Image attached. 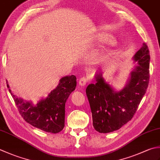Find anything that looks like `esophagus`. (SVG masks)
I'll use <instances>...</instances> for the list:
<instances>
[{
	"mask_svg": "<svg viewBox=\"0 0 160 160\" xmlns=\"http://www.w3.org/2000/svg\"><path fill=\"white\" fill-rule=\"evenodd\" d=\"M87 83V78L86 77H82L79 80V84L81 86H84Z\"/></svg>",
	"mask_w": 160,
	"mask_h": 160,
	"instance_id": "obj_1",
	"label": "esophagus"
}]
</instances>
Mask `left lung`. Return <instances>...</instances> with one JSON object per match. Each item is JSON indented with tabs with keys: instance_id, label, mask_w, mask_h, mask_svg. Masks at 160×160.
Instances as JSON below:
<instances>
[{
	"instance_id": "8db88e82",
	"label": "left lung",
	"mask_w": 160,
	"mask_h": 160,
	"mask_svg": "<svg viewBox=\"0 0 160 160\" xmlns=\"http://www.w3.org/2000/svg\"><path fill=\"white\" fill-rule=\"evenodd\" d=\"M133 58L139 65L131 73L127 86L121 92H114L105 82L101 73L96 76V82L87 87L93 126L99 132H113L130 121L146 93L149 83L151 59L146 43H143Z\"/></svg>"
}]
</instances>
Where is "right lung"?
Here are the masks:
<instances>
[{"label":"right lung","mask_w":160,"mask_h":160,"mask_svg":"<svg viewBox=\"0 0 160 160\" xmlns=\"http://www.w3.org/2000/svg\"><path fill=\"white\" fill-rule=\"evenodd\" d=\"M76 77L62 78L59 85L44 100L37 105L17 98L9 89L18 111L27 123L47 132L58 133L64 127L65 103L68 96L76 87ZM8 87H9L8 84Z\"/></svg>","instance_id":"add662e5"}]
</instances>
